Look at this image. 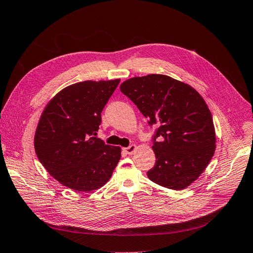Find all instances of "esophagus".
<instances>
[{"mask_svg":"<svg viewBox=\"0 0 253 253\" xmlns=\"http://www.w3.org/2000/svg\"><path fill=\"white\" fill-rule=\"evenodd\" d=\"M135 149H136V146L135 145H130L129 147H126V148H124V151L127 153V154H132L134 151H135Z\"/></svg>","mask_w":253,"mask_h":253,"instance_id":"esophagus-1","label":"esophagus"}]
</instances>
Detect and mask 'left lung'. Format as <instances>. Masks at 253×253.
<instances>
[{"mask_svg":"<svg viewBox=\"0 0 253 253\" xmlns=\"http://www.w3.org/2000/svg\"><path fill=\"white\" fill-rule=\"evenodd\" d=\"M120 90L148 119L156 163L149 179L170 190H182L198 178L211 162L216 135L211 111L192 86L165 75L134 77Z\"/></svg>","mask_w":253,"mask_h":253,"instance_id":"left-lung-1","label":"left lung"}]
</instances>
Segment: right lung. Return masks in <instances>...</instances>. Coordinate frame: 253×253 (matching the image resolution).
<instances>
[{
  "label": "right lung",
  "instance_id": "add662e5",
  "mask_svg": "<svg viewBox=\"0 0 253 253\" xmlns=\"http://www.w3.org/2000/svg\"><path fill=\"white\" fill-rule=\"evenodd\" d=\"M120 80L84 81L59 91L37 125L34 149L51 176L68 188L90 192L111 177L121 148L98 138L101 112Z\"/></svg>",
  "mask_w": 253,
  "mask_h": 253
}]
</instances>
